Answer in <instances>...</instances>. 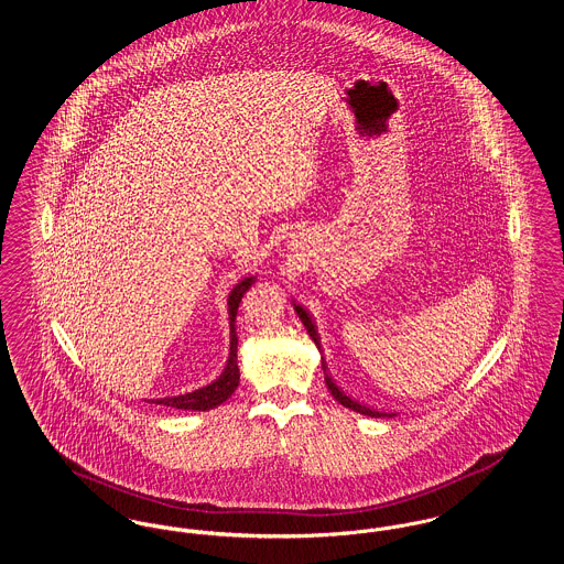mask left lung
Wrapping results in <instances>:
<instances>
[{"label":"left lung","mask_w":564,"mask_h":564,"mask_svg":"<svg viewBox=\"0 0 564 564\" xmlns=\"http://www.w3.org/2000/svg\"><path fill=\"white\" fill-rule=\"evenodd\" d=\"M292 304H294V311L297 313L300 322L304 323V327H306L308 336L313 338V343L317 345L319 352H323L322 338H319V334H317V325L313 322V317H311V315H308V311H306L302 304H297L295 300H292ZM322 368L323 375H325V384H327L329 393L336 398V402L343 403L345 408H349L352 412H359V414H364V416H372V419H391V416H398V412H382V410H375V408H368L366 403H359L357 400H352L350 395H347V393H345V391L334 382V378L327 375V366H325V359H323V357Z\"/></svg>","instance_id":"obj_1"}]
</instances>
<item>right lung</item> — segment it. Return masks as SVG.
Segmentation results:
<instances>
[{"label":"right lung","mask_w":564,"mask_h":564,"mask_svg":"<svg viewBox=\"0 0 564 564\" xmlns=\"http://www.w3.org/2000/svg\"><path fill=\"white\" fill-rule=\"evenodd\" d=\"M256 274H245L242 279L237 281V285L232 288V292L228 294V319H230V352H228V359H226V366L221 370V375L215 378L214 382L200 387V389H194L189 393H182V395H171V398H161V400H145L148 403H161V405H171V408H177V410H198V412H205V410H212L217 408L219 403L226 402L235 389L239 387V366H237V345H239V338H237V311H239V304H241L242 295L245 292L256 283Z\"/></svg>","instance_id":"obj_1"}]
</instances>
